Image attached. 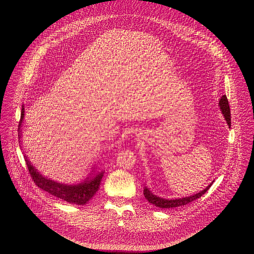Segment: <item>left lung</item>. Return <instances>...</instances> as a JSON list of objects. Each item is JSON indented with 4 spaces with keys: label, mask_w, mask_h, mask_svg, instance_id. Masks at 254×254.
Instances as JSON below:
<instances>
[{
    "label": "left lung",
    "mask_w": 254,
    "mask_h": 254,
    "mask_svg": "<svg viewBox=\"0 0 254 254\" xmlns=\"http://www.w3.org/2000/svg\"><path fill=\"white\" fill-rule=\"evenodd\" d=\"M219 107L220 111L222 113V115L225 118V121L227 123V125L229 126V127H231V116H230V107H229V103H228V99L226 97V95H223L220 100H219ZM214 182V181H213ZM210 183V185H208L204 190L200 191L199 193H196L194 195L188 196V197H183V198H175V199H165L162 197H159L157 195H155L147 186H144L143 188V195L146 197V199L149 201V203L155 205L156 207L159 208H176V207H180V206H184L187 205L195 200H197L198 198H200L203 194H205L207 192V190L211 187V185L213 184Z\"/></svg>",
    "instance_id": "left-lung-1"
}]
</instances>
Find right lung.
Listing matches in <instances>:
<instances>
[{
  "label": "right lung",
  "mask_w": 254,
  "mask_h": 254,
  "mask_svg": "<svg viewBox=\"0 0 254 254\" xmlns=\"http://www.w3.org/2000/svg\"><path fill=\"white\" fill-rule=\"evenodd\" d=\"M25 114V108L24 104L22 105V111H21V120L19 124V142L20 147H22V124L24 120ZM24 153V152H23ZM27 167L29 169V173L34 180V183L37 185L42 190L48 192L52 196H55L59 199H62L70 204H76V205H85L88 203V201L95 195L97 192L101 179L103 177L104 171H96V166L94 165L92 167V171L86 177L82 182L78 184H64L59 183L57 181L51 180L45 176H43L37 169H36L31 161L28 159L27 156L24 155Z\"/></svg>",
  "instance_id": "right-lung-1"
}]
</instances>
